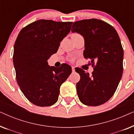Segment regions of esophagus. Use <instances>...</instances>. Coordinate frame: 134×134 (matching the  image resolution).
I'll return each mask as SVG.
<instances>
[{"label":"esophagus","mask_w":134,"mask_h":134,"mask_svg":"<svg viewBox=\"0 0 134 134\" xmlns=\"http://www.w3.org/2000/svg\"><path fill=\"white\" fill-rule=\"evenodd\" d=\"M72 72H75V69H74V66H72Z\"/></svg>","instance_id":"34e87169"}]
</instances>
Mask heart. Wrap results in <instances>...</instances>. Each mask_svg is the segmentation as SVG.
Listing matches in <instances>:
<instances>
[{
	"mask_svg": "<svg viewBox=\"0 0 134 134\" xmlns=\"http://www.w3.org/2000/svg\"><path fill=\"white\" fill-rule=\"evenodd\" d=\"M79 35V34H72V36H75V35Z\"/></svg>",
	"mask_w": 134,
	"mask_h": 134,
	"instance_id": "heart-1",
	"label": "heart"
}]
</instances>
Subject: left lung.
Returning a JSON list of instances; mask_svg holds the SVG:
<instances>
[{"label":"left lung","instance_id":"8db88e82","mask_svg":"<svg viewBox=\"0 0 134 134\" xmlns=\"http://www.w3.org/2000/svg\"><path fill=\"white\" fill-rule=\"evenodd\" d=\"M72 29L83 36V57L94 70L90 75L76 69L80 76L76 84L79 98L85 105H100L113 96L121 79L124 52L120 37L113 27L97 19L76 21Z\"/></svg>","mask_w":134,"mask_h":134}]
</instances>
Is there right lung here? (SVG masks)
Wrapping results in <instances>:
<instances>
[{
  "instance_id": "obj_1",
  "label": "right lung",
  "mask_w": 134,
  "mask_h": 134,
  "mask_svg": "<svg viewBox=\"0 0 134 134\" xmlns=\"http://www.w3.org/2000/svg\"><path fill=\"white\" fill-rule=\"evenodd\" d=\"M72 24L40 19L24 27L16 38L13 56L16 80L25 98L34 105L48 107L55 103L60 86L72 72L66 63L57 68L47 62L57 52Z\"/></svg>"
}]
</instances>
